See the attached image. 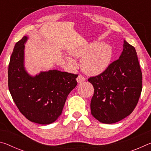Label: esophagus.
<instances>
[{
	"label": "esophagus",
	"instance_id": "34e87169",
	"mask_svg": "<svg viewBox=\"0 0 151 151\" xmlns=\"http://www.w3.org/2000/svg\"><path fill=\"white\" fill-rule=\"evenodd\" d=\"M85 79H86V78H85V77H84V76H83V75H79L78 76L77 78H76V81H77L78 83H83V82L85 81Z\"/></svg>",
	"mask_w": 151,
	"mask_h": 151
}]
</instances>
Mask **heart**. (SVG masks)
I'll return each mask as SVG.
<instances>
[{
  "instance_id": "1",
  "label": "heart",
  "mask_w": 151,
  "mask_h": 151,
  "mask_svg": "<svg viewBox=\"0 0 151 151\" xmlns=\"http://www.w3.org/2000/svg\"><path fill=\"white\" fill-rule=\"evenodd\" d=\"M70 53L73 57L81 58V67L83 72L87 75H96L108 68L111 62L113 49L109 45L94 42L73 48ZM66 58L71 66H75V60L72 58L67 56Z\"/></svg>"
}]
</instances>
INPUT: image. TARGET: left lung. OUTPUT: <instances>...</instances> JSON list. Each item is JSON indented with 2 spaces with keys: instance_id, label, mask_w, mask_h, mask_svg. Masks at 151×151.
Masks as SVG:
<instances>
[{
  "instance_id": "1",
  "label": "left lung",
  "mask_w": 151,
  "mask_h": 151,
  "mask_svg": "<svg viewBox=\"0 0 151 151\" xmlns=\"http://www.w3.org/2000/svg\"><path fill=\"white\" fill-rule=\"evenodd\" d=\"M142 77L136 50L124 40L119 59L88 79L94 87L92 115L103 123L112 124L131 114L141 94Z\"/></svg>"
}]
</instances>
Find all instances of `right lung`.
Returning a JSON list of instances; mask_svg holds the SVG:
<instances>
[{
    "label": "right lung",
    "instance_id": "obj_1",
    "mask_svg": "<svg viewBox=\"0 0 151 151\" xmlns=\"http://www.w3.org/2000/svg\"><path fill=\"white\" fill-rule=\"evenodd\" d=\"M27 36L16 43L10 60L8 85L20 112L30 121L52 123L62 113L66 98L77 85L78 75L58 70L40 72L32 76L24 68Z\"/></svg>",
    "mask_w": 151,
    "mask_h": 151
}]
</instances>
